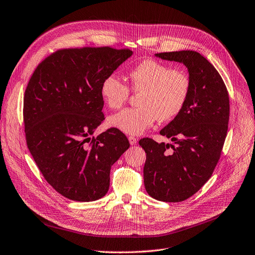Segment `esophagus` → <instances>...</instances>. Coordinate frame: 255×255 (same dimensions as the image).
Listing matches in <instances>:
<instances>
[{
    "label": "esophagus",
    "mask_w": 255,
    "mask_h": 255,
    "mask_svg": "<svg viewBox=\"0 0 255 255\" xmlns=\"http://www.w3.org/2000/svg\"><path fill=\"white\" fill-rule=\"evenodd\" d=\"M128 139H129V142H130V145H135V143L137 142V138L136 137H134V136H129L128 137Z\"/></svg>",
    "instance_id": "1"
}]
</instances>
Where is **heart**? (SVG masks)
<instances>
[{
    "label": "heart",
    "mask_w": 255,
    "mask_h": 255,
    "mask_svg": "<svg viewBox=\"0 0 255 255\" xmlns=\"http://www.w3.org/2000/svg\"><path fill=\"white\" fill-rule=\"evenodd\" d=\"M130 86L138 96L137 108H127L108 119V125L123 133L138 135L158 119L170 121L178 116L186 104L191 92L190 76L182 69L154 59L142 60L129 72ZM100 94L110 109L123 106L129 96L128 86L115 74L101 82Z\"/></svg>",
    "instance_id": "heart-1"
}]
</instances>
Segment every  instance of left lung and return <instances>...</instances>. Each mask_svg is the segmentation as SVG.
<instances>
[{"instance_id": "left-lung-1", "label": "left lung", "mask_w": 255, "mask_h": 255, "mask_svg": "<svg viewBox=\"0 0 255 255\" xmlns=\"http://www.w3.org/2000/svg\"><path fill=\"white\" fill-rule=\"evenodd\" d=\"M155 57L182 63L191 92L182 112L160 131L173 145L139 140L147 153L143 183L156 200L180 202L200 190L216 168L227 134L229 97L220 74L200 53L184 50Z\"/></svg>"}]
</instances>
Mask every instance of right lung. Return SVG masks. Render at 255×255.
I'll list each match as a JSON object with an SVG mask.
<instances>
[{"label":"right lung","instance_id":"obj_1","mask_svg":"<svg viewBox=\"0 0 255 255\" xmlns=\"http://www.w3.org/2000/svg\"><path fill=\"white\" fill-rule=\"evenodd\" d=\"M133 52L109 47L64 49L33 73L24 98L27 145L46 180L74 201L109 189L110 169L130 146L115 128L92 136L104 120L102 80Z\"/></svg>","mask_w":255,"mask_h":255}]
</instances>
